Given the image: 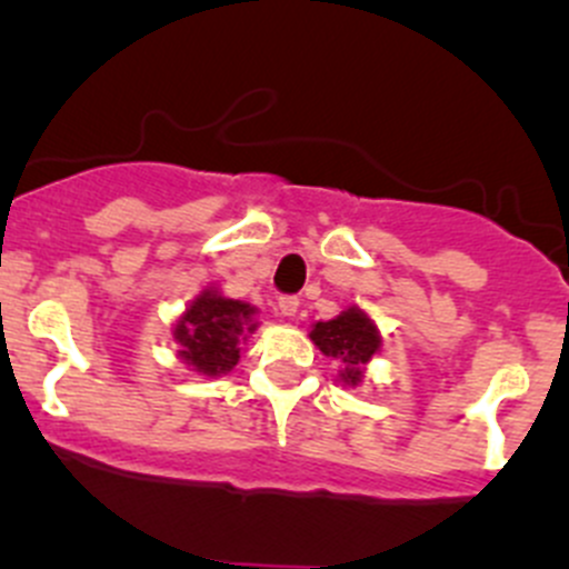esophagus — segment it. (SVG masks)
Returning a JSON list of instances; mask_svg holds the SVG:
<instances>
[{
	"label": "esophagus",
	"mask_w": 569,
	"mask_h": 569,
	"mask_svg": "<svg viewBox=\"0 0 569 569\" xmlns=\"http://www.w3.org/2000/svg\"><path fill=\"white\" fill-rule=\"evenodd\" d=\"M279 312H282L284 318H296L298 298L296 296H282V298H279Z\"/></svg>",
	"instance_id": "1"
}]
</instances>
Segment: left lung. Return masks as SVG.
<instances>
[{
    "label": "left lung",
    "mask_w": 569,
    "mask_h": 569,
    "mask_svg": "<svg viewBox=\"0 0 569 569\" xmlns=\"http://www.w3.org/2000/svg\"><path fill=\"white\" fill-rule=\"evenodd\" d=\"M309 339L318 350L339 365L337 380L348 389H359L365 383L367 365L380 350V328L370 312L361 307H348L331 320H318L309 328Z\"/></svg>",
    "instance_id": "obj_1"
}]
</instances>
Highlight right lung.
<instances>
[{
  "label": "right lung",
  "instance_id": "obj_1",
  "mask_svg": "<svg viewBox=\"0 0 569 569\" xmlns=\"http://www.w3.org/2000/svg\"><path fill=\"white\" fill-rule=\"evenodd\" d=\"M257 326V307L204 287L172 326L178 359L202 378H221L236 370Z\"/></svg>",
  "mask_w": 569,
  "mask_h": 569
}]
</instances>
